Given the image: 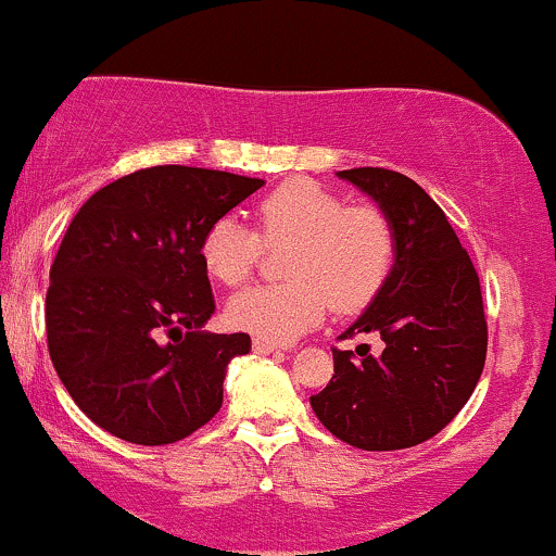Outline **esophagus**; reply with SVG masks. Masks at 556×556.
Returning <instances> with one entry per match:
<instances>
[{
    "mask_svg": "<svg viewBox=\"0 0 556 556\" xmlns=\"http://www.w3.org/2000/svg\"><path fill=\"white\" fill-rule=\"evenodd\" d=\"M252 351H254V354H260V356H270V354H278L280 345L278 343H267V341H263V338H254Z\"/></svg>",
    "mask_w": 556,
    "mask_h": 556,
    "instance_id": "obj_1",
    "label": "esophagus"
}]
</instances>
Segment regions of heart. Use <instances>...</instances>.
I'll use <instances>...</instances> for the list:
<instances>
[{
	"mask_svg": "<svg viewBox=\"0 0 556 556\" xmlns=\"http://www.w3.org/2000/svg\"><path fill=\"white\" fill-rule=\"evenodd\" d=\"M265 241L291 239L286 283L254 286L226 304V323L267 343H291L323 323L328 304L356 312L380 293L395 257V231L380 207L349 205L309 179H291L257 205ZM205 270L241 286L260 257V239L239 215L215 218L202 233Z\"/></svg>",
	"mask_w": 556,
	"mask_h": 556,
	"instance_id": "obj_1",
	"label": "heart"
}]
</instances>
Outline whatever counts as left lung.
Here are the masks:
<instances>
[{
  "label": "left lung",
  "instance_id": "left-lung-1",
  "mask_svg": "<svg viewBox=\"0 0 556 556\" xmlns=\"http://www.w3.org/2000/svg\"><path fill=\"white\" fill-rule=\"evenodd\" d=\"M338 176L388 215L395 257L380 293L343 332H375L382 351H332L336 375L309 397L312 410L358 450L421 445L458 416L484 371L479 276L442 207L414 179L369 166Z\"/></svg>",
  "mask_w": 556,
  "mask_h": 556
}]
</instances>
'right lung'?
<instances>
[{
	"mask_svg": "<svg viewBox=\"0 0 556 556\" xmlns=\"http://www.w3.org/2000/svg\"><path fill=\"white\" fill-rule=\"evenodd\" d=\"M263 185L153 166L98 189L72 218L51 265L46 338L72 401L109 434L172 445L218 414L228 362L252 341L202 330L215 302L200 241Z\"/></svg>",
	"mask_w": 556,
	"mask_h": 556,
	"instance_id": "1",
	"label": "right lung"
}]
</instances>
